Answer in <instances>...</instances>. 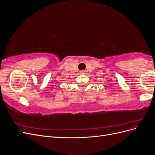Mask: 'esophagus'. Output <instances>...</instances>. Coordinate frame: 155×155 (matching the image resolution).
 <instances>
[{
  "instance_id": "1",
  "label": "esophagus",
  "mask_w": 155,
  "mask_h": 155,
  "mask_svg": "<svg viewBox=\"0 0 155 155\" xmlns=\"http://www.w3.org/2000/svg\"><path fill=\"white\" fill-rule=\"evenodd\" d=\"M85 73V70H81V74H84Z\"/></svg>"
}]
</instances>
